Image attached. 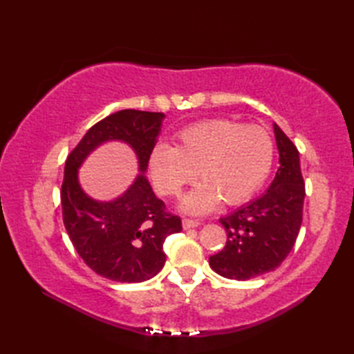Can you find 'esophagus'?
Returning a JSON list of instances; mask_svg holds the SVG:
<instances>
[{
  "label": "esophagus",
  "instance_id": "obj_1",
  "mask_svg": "<svg viewBox=\"0 0 354 354\" xmlns=\"http://www.w3.org/2000/svg\"><path fill=\"white\" fill-rule=\"evenodd\" d=\"M199 222L198 221H193V219H183V228L184 230H189V228H194L198 227Z\"/></svg>",
  "mask_w": 354,
  "mask_h": 354
}]
</instances>
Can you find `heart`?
<instances>
[{
    "label": "heart",
    "mask_w": 354,
    "mask_h": 354,
    "mask_svg": "<svg viewBox=\"0 0 354 354\" xmlns=\"http://www.w3.org/2000/svg\"><path fill=\"white\" fill-rule=\"evenodd\" d=\"M274 162V141L260 126L207 120L184 127L176 147L160 142L147 160L149 176L164 196H179L196 179L202 184L181 202L192 214H205L219 204L236 205L265 184Z\"/></svg>",
    "instance_id": "1"
}]
</instances>
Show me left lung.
I'll use <instances>...</instances> for the list:
<instances>
[{
	"mask_svg": "<svg viewBox=\"0 0 354 354\" xmlns=\"http://www.w3.org/2000/svg\"><path fill=\"white\" fill-rule=\"evenodd\" d=\"M280 165L266 193L219 221L227 245L209 266L230 280L245 281L270 272L292 251L303 222L304 179L295 145L274 123Z\"/></svg>",
	"mask_w": 354,
	"mask_h": 354,
	"instance_id": "obj_1",
	"label": "left lung"
}]
</instances>
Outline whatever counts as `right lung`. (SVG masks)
<instances>
[{
  "label": "right lung",
  "mask_w": 354,
  "mask_h": 354,
  "mask_svg": "<svg viewBox=\"0 0 354 354\" xmlns=\"http://www.w3.org/2000/svg\"><path fill=\"white\" fill-rule=\"evenodd\" d=\"M164 117L162 112L118 111L95 123L66 158L61 189L65 230L82 260L112 281L140 283L155 277L165 263L164 240L183 230L179 216L167 213L142 175ZM112 139L134 149L142 175L120 198L95 201L81 190L77 170L95 147Z\"/></svg>",
  "instance_id": "right-lung-1"
}]
</instances>
